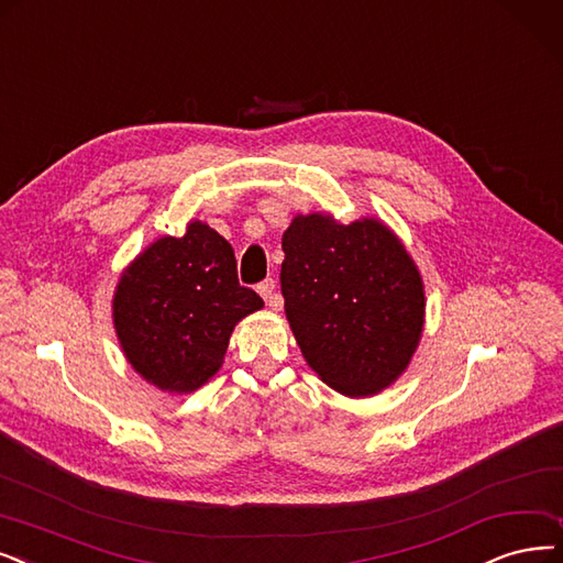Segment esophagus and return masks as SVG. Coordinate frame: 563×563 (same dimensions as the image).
<instances>
[{"label":"esophagus","instance_id":"34e87169","mask_svg":"<svg viewBox=\"0 0 563 563\" xmlns=\"http://www.w3.org/2000/svg\"><path fill=\"white\" fill-rule=\"evenodd\" d=\"M275 288H277L275 279H265V282H261V284H258V294L263 296V300L267 302V307H269V309L279 311V309L284 307V298L277 294Z\"/></svg>","mask_w":563,"mask_h":563}]
</instances>
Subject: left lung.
Wrapping results in <instances>:
<instances>
[{
    "label": "left lung",
    "instance_id": "1",
    "mask_svg": "<svg viewBox=\"0 0 563 563\" xmlns=\"http://www.w3.org/2000/svg\"><path fill=\"white\" fill-rule=\"evenodd\" d=\"M286 319L307 365L346 397L388 388L409 367L424 290L399 238L374 217L298 214L282 238Z\"/></svg>",
    "mask_w": 563,
    "mask_h": 563
}]
</instances>
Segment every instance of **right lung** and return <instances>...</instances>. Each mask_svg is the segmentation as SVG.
I'll return each instance as SVG.
<instances>
[{
	"label": "right lung",
	"instance_id": "obj_1",
	"mask_svg": "<svg viewBox=\"0 0 563 563\" xmlns=\"http://www.w3.org/2000/svg\"><path fill=\"white\" fill-rule=\"evenodd\" d=\"M263 307L240 286L233 246L203 221L159 238L124 269L112 323L129 365L164 393H194L219 372L233 328Z\"/></svg>",
	"mask_w": 563,
	"mask_h": 563
}]
</instances>
